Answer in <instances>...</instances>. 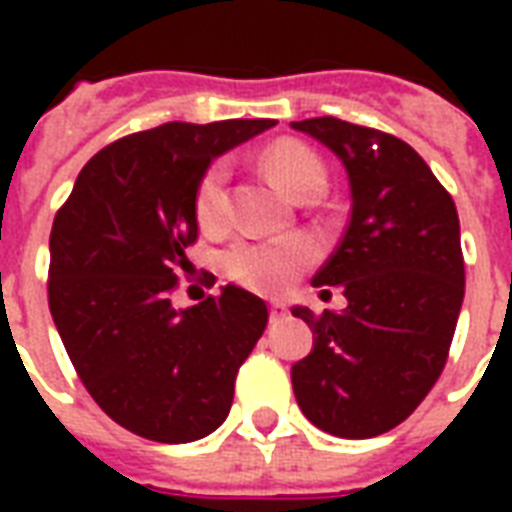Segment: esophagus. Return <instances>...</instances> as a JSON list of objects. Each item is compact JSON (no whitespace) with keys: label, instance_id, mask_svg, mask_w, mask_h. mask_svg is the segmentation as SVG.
Here are the masks:
<instances>
[{"label":"esophagus","instance_id":"obj_1","mask_svg":"<svg viewBox=\"0 0 512 512\" xmlns=\"http://www.w3.org/2000/svg\"><path fill=\"white\" fill-rule=\"evenodd\" d=\"M268 315H271V323H277L288 315V310H285V304H282V301H271V304H268Z\"/></svg>","mask_w":512,"mask_h":512}]
</instances>
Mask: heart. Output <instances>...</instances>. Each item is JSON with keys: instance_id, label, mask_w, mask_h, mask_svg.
Here are the masks:
<instances>
[{"instance_id": "heart-1", "label": "heart", "mask_w": 512, "mask_h": 512, "mask_svg": "<svg viewBox=\"0 0 512 512\" xmlns=\"http://www.w3.org/2000/svg\"><path fill=\"white\" fill-rule=\"evenodd\" d=\"M266 169L271 178L277 180V186L293 200L321 194L326 186V167L321 156L312 147L301 142H277L266 150ZM227 169L222 164H213L202 175L197 186V219L202 227H216L224 219L227 208ZM310 246L301 238H288V241H255L244 238L235 241L224 252L222 263L224 271L238 282H244L249 288L257 290H282L290 279L299 274L301 268L310 263Z\"/></svg>"}]
</instances>
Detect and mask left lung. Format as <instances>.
<instances>
[{
	"mask_svg": "<svg viewBox=\"0 0 512 512\" xmlns=\"http://www.w3.org/2000/svg\"><path fill=\"white\" fill-rule=\"evenodd\" d=\"M340 158L351 189L343 241L312 285H340V312L293 307L312 351L290 367L315 428L373 439L400 425L444 370L463 304L455 202L417 150L392 134L312 117L290 123Z\"/></svg>",
	"mask_w": 512,
	"mask_h": 512,
	"instance_id": "1",
	"label": "left lung"
}]
</instances>
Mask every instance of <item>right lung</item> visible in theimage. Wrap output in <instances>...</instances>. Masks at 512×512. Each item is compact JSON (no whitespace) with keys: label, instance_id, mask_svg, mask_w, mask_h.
<instances>
[{"label":"right lung","instance_id":"add662e5","mask_svg":"<svg viewBox=\"0 0 512 512\" xmlns=\"http://www.w3.org/2000/svg\"><path fill=\"white\" fill-rule=\"evenodd\" d=\"M274 120H222L123 136L95 153L54 216L49 310L76 373L117 425L186 444L222 425L235 376L268 323L266 301L227 285L178 310L169 293L197 238L211 161Z\"/></svg>","mask_w":512,"mask_h":512}]
</instances>
